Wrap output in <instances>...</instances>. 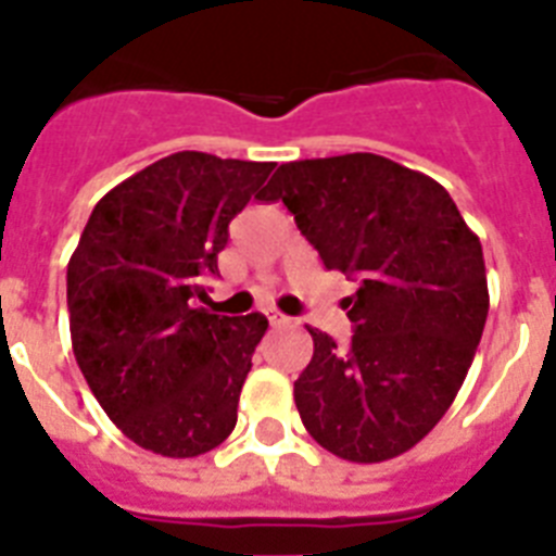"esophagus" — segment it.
<instances>
[{
  "label": "esophagus",
  "mask_w": 556,
  "mask_h": 556,
  "mask_svg": "<svg viewBox=\"0 0 556 556\" xmlns=\"http://www.w3.org/2000/svg\"><path fill=\"white\" fill-rule=\"evenodd\" d=\"M268 321H270V328H282V325H288V316L286 314H279V311H268Z\"/></svg>",
  "instance_id": "1"
}]
</instances>
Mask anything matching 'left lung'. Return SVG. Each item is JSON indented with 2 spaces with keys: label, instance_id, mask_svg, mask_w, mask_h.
Here are the masks:
<instances>
[{
  "label": "left lung",
  "instance_id": "1",
  "mask_svg": "<svg viewBox=\"0 0 556 556\" xmlns=\"http://www.w3.org/2000/svg\"><path fill=\"white\" fill-rule=\"evenodd\" d=\"M282 200L328 270L356 279L348 348L307 328L293 401L316 444L353 464L413 450L464 384L489 314L483 249L450 191L372 152L282 163Z\"/></svg>",
  "mask_w": 556,
  "mask_h": 556
}]
</instances>
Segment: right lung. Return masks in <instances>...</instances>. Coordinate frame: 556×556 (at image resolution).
<instances>
[{"label": "right lung", "mask_w": 556, "mask_h": 556, "mask_svg": "<svg viewBox=\"0 0 556 556\" xmlns=\"http://www.w3.org/2000/svg\"><path fill=\"white\" fill-rule=\"evenodd\" d=\"M274 163L175 152L92 208L67 265L73 353L112 424L166 458H198L237 424L263 314L194 307L228 223Z\"/></svg>", "instance_id": "1"}]
</instances>
